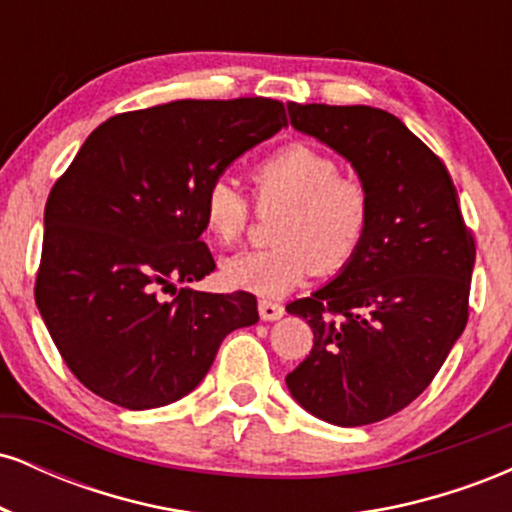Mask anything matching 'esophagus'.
<instances>
[{"instance_id": "1", "label": "esophagus", "mask_w": 512, "mask_h": 512, "mask_svg": "<svg viewBox=\"0 0 512 512\" xmlns=\"http://www.w3.org/2000/svg\"><path fill=\"white\" fill-rule=\"evenodd\" d=\"M257 308H260V317L262 320H279L281 315H284V305L281 303H276V301H260V305H257Z\"/></svg>"}]
</instances>
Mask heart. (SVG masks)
<instances>
[{
    "instance_id": "1",
    "label": "heart",
    "mask_w": 512,
    "mask_h": 512,
    "mask_svg": "<svg viewBox=\"0 0 512 512\" xmlns=\"http://www.w3.org/2000/svg\"><path fill=\"white\" fill-rule=\"evenodd\" d=\"M262 209L284 207L274 219L272 248L228 257L221 279L231 289L279 298L313 269H344L363 248L370 228V195L363 182L342 178L339 163L308 144H289L255 163L250 173ZM250 199L228 178L209 182L202 223L216 243L233 245L248 233Z\"/></svg>"
}]
</instances>
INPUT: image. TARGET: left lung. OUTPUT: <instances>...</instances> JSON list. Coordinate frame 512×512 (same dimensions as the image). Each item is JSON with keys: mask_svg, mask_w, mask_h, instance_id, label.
<instances>
[{"mask_svg": "<svg viewBox=\"0 0 512 512\" xmlns=\"http://www.w3.org/2000/svg\"><path fill=\"white\" fill-rule=\"evenodd\" d=\"M289 115L354 166L373 216L337 279L286 305L313 330L286 385L317 419L375 424L431 385L464 332L477 245L448 168L399 117L325 103H291Z\"/></svg>", "mask_w": 512, "mask_h": 512, "instance_id": "left-lung-1", "label": "left lung"}]
</instances>
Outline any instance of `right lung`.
<instances>
[{
    "instance_id": "right-lung-1",
    "label": "right lung",
    "mask_w": 512,
    "mask_h": 512,
    "mask_svg": "<svg viewBox=\"0 0 512 512\" xmlns=\"http://www.w3.org/2000/svg\"><path fill=\"white\" fill-rule=\"evenodd\" d=\"M281 127L284 103L236 98L132 110L88 134L50 190L35 276L81 385L117 407H163L202 383L228 332L260 320L252 293L175 284L216 269L202 240L209 182Z\"/></svg>"
}]
</instances>
